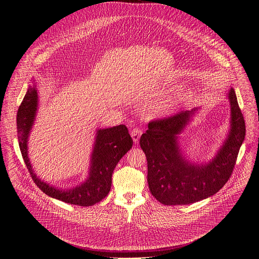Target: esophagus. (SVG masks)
<instances>
[{"instance_id": "34e87169", "label": "esophagus", "mask_w": 259, "mask_h": 259, "mask_svg": "<svg viewBox=\"0 0 259 259\" xmlns=\"http://www.w3.org/2000/svg\"><path fill=\"white\" fill-rule=\"evenodd\" d=\"M141 134H142V130L139 129V128H134V129L131 131V137H132V139H133V141H134L135 143L138 142V140H139Z\"/></svg>"}]
</instances>
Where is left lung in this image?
I'll return each instance as SVG.
<instances>
[{
	"instance_id": "left-lung-1",
	"label": "left lung",
	"mask_w": 259,
	"mask_h": 259,
	"mask_svg": "<svg viewBox=\"0 0 259 259\" xmlns=\"http://www.w3.org/2000/svg\"><path fill=\"white\" fill-rule=\"evenodd\" d=\"M231 130L217 155L207 164L184 158L178 135L198 108L152 121L140 137L147 160V182L153 196L164 205H188L216 194L230 179L245 138V121L235 90L229 92Z\"/></svg>"
}]
</instances>
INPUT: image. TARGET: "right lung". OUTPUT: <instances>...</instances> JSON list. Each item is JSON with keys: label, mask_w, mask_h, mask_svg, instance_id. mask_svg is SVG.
<instances>
[{"label": "right lung", "mask_w": 259, "mask_h": 259, "mask_svg": "<svg viewBox=\"0 0 259 259\" xmlns=\"http://www.w3.org/2000/svg\"><path fill=\"white\" fill-rule=\"evenodd\" d=\"M38 99L35 86H29L18 108L16 118L20 152L32 180L47 196L68 204L87 207L100 202L110 191L112 176L117 164L132 147L133 140L127 127L119 125L98 129L87 179L70 190L57 189L35 175L27 156V141L38 110Z\"/></svg>", "instance_id": "add662e5"}]
</instances>
